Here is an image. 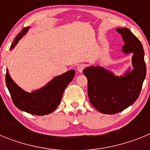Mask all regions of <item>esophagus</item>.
<instances>
[{
	"instance_id": "obj_1",
	"label": "esophagus",
	"mask_w": 150,
	"mask_h": 150,
	"mask_svg": "<svg viewBox=\"0 0 150 150\" xmlns=\"http://www.w3.org/2000/svg\"><path fill=\"white\" fill-rule=\"evenodd\" d=\"M85 68V65L83 64H79V65L76 67V69H77V71L79 73H82L83 71V69Z\"/></svg>"
}]
</instances>
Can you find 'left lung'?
Segmentation results:
<instances>
[{
  "mask_svg": "<svg viewBox=\"0 0 150 150\" xmlns=\"http://www.w3.org/2000/svg\"><path fill=\"white\" fill-rule=\"evenodd\" d=\"M125 45L122 51L132 53V68L116 76L101 66H89L83 70L88 79V95L91 104L105 114H114L124 110L136 101L146 77L143 46L128 28H116Z\"/></svg>",
  "mask_w": 150,
  "mask_h": 150,
  "instance_id": "8db88e82",
  "label": "left lung"
}]
</instances>
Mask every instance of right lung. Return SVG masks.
<instances>
[{
	"mask_svg": "<svg viewBox=\"0 0 150 150\" xmlns=\"http://www.w3.org/2000/svg\"><path fill=\"white\" fill-rule=\"evenodd\" d=\"M30 27H26L16 36L10 46L13 50L18 41L28 32ZM75 71L71 70L61 76H57L42 88L28 92L13 81L6 69V84L11 95L13 104L18 109L32 115L44 116L53 112L60 104L64 89L72 81Z\"/></svg>",
	"mask_w": 150,
	"mask_h": 150,
	"instance_id": "obj_1",
	"label": "right lung"
}]
</instances>
